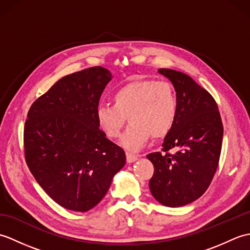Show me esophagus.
<instances>
[{"label":"esophagus","mask_w":250,"mask_h":250,"mask_svg":"<svg viewBox=\"0 0 250 250\" xmlns=\"http://www.w3.org/2000/svg\"><path fill=\"white\" fill-rule=\"evenodd\" d=\"M126 155V161H128L129 163H132V162H134V161H136L137 159H139V156H136V155H134V153H131V152H126L125 153Z\"/></svg>","instance_id":"esophagus-1"}]
</instances>
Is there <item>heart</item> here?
<instances>
[{"label":"heart","instance_id":"1","mask_svg":"<svg viewBox=\"0 0 250 250\" xmlns=\"http://www.w3.org/2000/svg\"><path fill=\"white\" fill-rule=\"evenodd\" d=\"M113 104H100L95 111L98 125L106 136L117 139L126 122H131L120 144L136 151L153 139L167 136L176 121L178 101L175 89L167 81L135 79L111 95Z\"/></svg>","mask_w":250,"mask_h":250}]
</instances>
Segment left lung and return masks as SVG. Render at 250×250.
Returning a JSON list of instances; mask_svg holds the SVG:
<instances>
[{
    "mask_svg": "<svg viewBox=\"0 0 250 250\" xmlns=\"http://www.w3.org/2000/svg\"><path fill=\"white\" fill-rule=\"evenodd\" d=\"M158 72L173 83L178 111L163 152L147 155L155 167L149 188L159 203L178 207L199 199L210 185L218 167L224 125L216 101L192 78L169 68Z\"/></svg>",
    "mask_w": 250,
    "mask_h": 250,
    "instance_id": "obj_1",
    "label": "left lung"
}]
</instances>
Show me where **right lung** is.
<instances>
[{
	"instance_id": "1",
	"label": "right lung",
	"mask_w": 250,
	"mask_h": 250,
	"mask_svg": "<svg viewBox=\"0 0 250 250\" xmlns=\"http://www.w3.org/2000/svg\"><path fill=\"white\" fill-rule=\"evenodd\" d=\"M111 73L93 66L59 79L32 104L23 131L29 169L45 192L66 209L100 203L125 153L106 139L95 111Z\"/></svg>"
}]
</instances>
